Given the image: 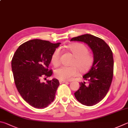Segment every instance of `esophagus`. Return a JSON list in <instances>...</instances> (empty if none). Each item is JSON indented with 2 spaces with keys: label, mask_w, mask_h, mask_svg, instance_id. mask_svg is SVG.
Listing matches in <instances>:
<instances>
[{
  "label": "esophagus",
  "mask_w": 128,
  "mask_h": 128,
  "mask_svg": "<svg viewBox=\"0 0 128 128\" xmlns=\"http://www.w3.org/2000/svg\"><path fill=\"white\" fill-rule=\"evenodd\" d=\"M67 82V81L66 80H59V83L60 84H62V83H64Z\"/></svg>",
  "instance_id": "obj_1"
}]
</instances>
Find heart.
I'll use <instances>...</instances> for the list:
<instances>
[{
    "label": "heart",
    "instance_id": "obj_1",
    "mask_svg": "<svg viewBox=\"0 0 128 128\" xmlns=\"http://www.w3.org/2000/svg\"><path fill=\"white\" fill-rule=\"evenodd\" d=\"M68 49L75 57L72 61L70 66H62L55 72V76L60 80H70L79 74V69L81 73L89 70L94 63V58L89 52L88 48L84 44L77 43L69 46ZM62 50L58 48L52 55V62L55 66L59 65Z\"/></svg>",
    "mask_w": 128,
    "mask_h": 128
}]
</instances>
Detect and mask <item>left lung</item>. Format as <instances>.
Instances as JSON below:
<instances>
[{
	"label": "left lung",
	"instance_id": "1",
	"mask_svg": "<svg viewBox=\"0 0 128 128\" xmlns=\"http://www.w3.org/2000/svg\"><path fill=\"white\" fill-rule=\"evenodd\" d=\"M70 41L84 42L94 53V63L88 73L83 76L87 82L80 83V87L74 93V96L84 105H94L106 96L112 82L114 73L112 50L102 39L92 34H83L72 38Z\"/></svg>",
	"mask_w": 128,
	"mask_h": 128
}]
</instances>
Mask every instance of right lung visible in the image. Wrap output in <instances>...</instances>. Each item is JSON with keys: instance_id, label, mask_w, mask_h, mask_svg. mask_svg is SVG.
Instances as JSON below:
<instances>
[{"instance_id": "add662e5", "label": "right lung", "mask_w": 128, "mask_h": 128, "mask_svg": "<svg viewBox=\"0 0 128 128\" xmlns=\"http://www.w3.org/2000/svg\"><path fill=\"white\" fill-rule=\"evenodd\" d=\"M60 43L40 39L22 44L12 60L14 80L24 100L34 108H44L54 101L60 83L57 79L46 80L53 73L48 69L52 55Z\"/></svg>"}]
</instances>
